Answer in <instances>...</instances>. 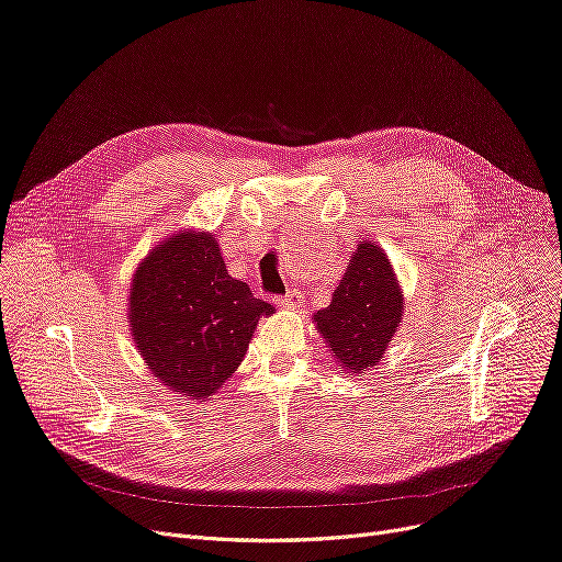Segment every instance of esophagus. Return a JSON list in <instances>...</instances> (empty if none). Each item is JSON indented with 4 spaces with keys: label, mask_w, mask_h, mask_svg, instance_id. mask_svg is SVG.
Wrapping results in <instances>:
<instances>
[{
    "label": "esophagus",
    "mask_w": 562,
    "mask_h": 562,
    "mask_svg": "<svg viewBox=\"0 0 562 562\" xmlns=\"http://www.w3.org/2000/svg\"><path fill=\"white\" fill-rule=\"evenodd\" d=\"M278 303L286 310H294L303 303V296H301V292H296V289H292V292H286L282 299H278Z\"/></svg>",
    "instance_id": "1"
}]
</instances>
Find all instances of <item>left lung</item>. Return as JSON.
<instances>
[{
  "label": "left lung",
  "mask_w": 562,
  "mask_h": 562,
  "mask_svg": "<svg viewBox=\"0 0 562 562\" xmlns=\"http://www.w3.org/2000/svg\"><path fill=\"white\" fill-rule=\"evenodd\" d=\"M403 313L405 296L391 259L378 243L359 240L330 305L313 322L336 363L361 378L384 361Z\"/></svg>",
  "instance_id": "8db88e82"
}]
</instances>
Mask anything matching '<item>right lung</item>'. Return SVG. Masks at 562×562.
<instances>
[{"label":"right lung","mask_w":562,"mask_h":562,"mask_svg":"<svg viewBox=\"0 0 562 562\" xmlns=\"http://www.w3.org/2000/svg\"><path fill=\"white\" fill-rule=\"evenodd\" d=\"M143 363L178 396L205 401L232 378L273 305L228 276L211 232L182 228L140 259L127 296Z\"/></svg>","instance_id":"1"}]
</instances>
